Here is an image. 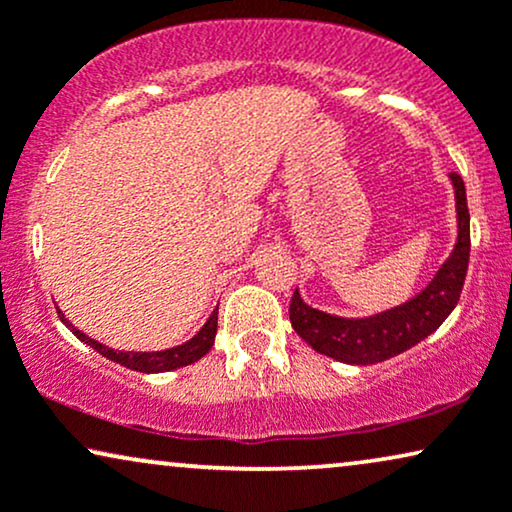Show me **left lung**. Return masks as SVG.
Listing matches in <instances>:
<instances>
[{
  "instance_id": "left-lung-1",
  "label": "left lung",
  "mask_w": 512,
  "mask_h": 512,
  "mask_svg": "<svg viewBox=\"0 0 512 512\" xmlns=\"http://www.w3.org/2000/svg\"><path fill=\"white\" fill-rule=\"evenodd\" d=\"M456 195L459 237L437 275L421 294L397 308L371 317H338L310 308L298 289L291 296L289 320L296 334L317 353L345 364H376L404 353L428 338L451 315L461 298L470 256V214L466 185L459 174H449Z\"/></svg>"
}]
</instances>
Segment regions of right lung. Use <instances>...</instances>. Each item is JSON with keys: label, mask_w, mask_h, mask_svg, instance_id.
<instances>
[{"label": "right lung", "mask_w": 512, "mask_h": 512, "mask_svg": "<svg viewBox=\"0 0 512 512\" xmlns=\"http://www.w3.org/2000/svg\"><path fill=\"white\" fill-rule=\"evenodd\" d=\"M58 317H61V322L79 338V341L91 345L96 353H101L103 357H108V360H112V362L122 364V367H126V369L143 371V374H162V371L181 369V367H188V364H192V362L202 360V357L211 350V345H214L216 327H218V308H216L214 313H211L209 320L204 322V327L199 329L197 334L190 338V341L176 345V348L157 350V353H131V350L126 353V350L108 348V345L98 343L96 338L86 336L84 331H79L75 324H72L68 317L61 313V310H58Z\"/></svg>", "instance_id": "obj_1"}]
</instances>
